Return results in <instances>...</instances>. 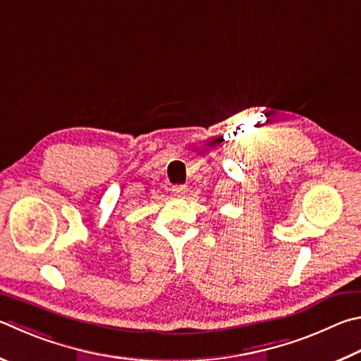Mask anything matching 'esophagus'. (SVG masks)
I'll use <instances>...</instances> for the list:
<instances>
[{
    "instance_id": "esophagus-1",
    "label": "esophagus",
    "mask_w": 361,
    "mask_h": 361,
    "mask_svg": "<svg viewBox=\"0 0 361 361\" xmlns=\"http://www.w3.org/2000/svg\"><path fill=\"white\" fill-rule=\"evenodd\" d=\"M172 192L175 195H178V197H181V195H185L188 192V188L185 185H180V186H173L172 188Z\"/></svg>"
}]
</instances>
